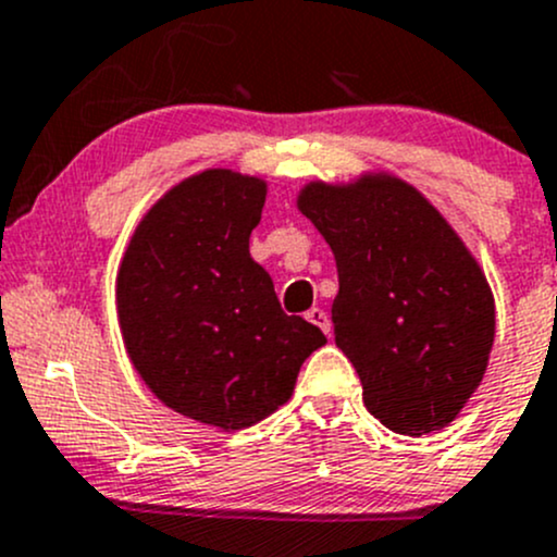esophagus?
I'll return each instance as SVG.
<instances>
[{
    "label": "esophagus",
    "mask_w": 557,
    "mask_h": 557,
    "mask_svg": "<svg viewBox=\"0 0 557 557\" xmlns=\"http://www.w3.org/2000/svg\"><path fill=\"white\" fill-rule=\"evenodd\" d=\"M306 319L311 321V324H317L321 332H324V335H330L332 332V324H330V317H326L324 311H321V308H311V311L306 313Z\"/></svg>",
    "instance_id": "1"
}]
</instances>
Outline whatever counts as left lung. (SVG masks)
Returning a JSON list of instances; mask_svg holds the SVG:
<instances>
[{
    "label": "left lung",
    "mask_w": 557,
    "mask_h": 557,
    "mask_svg": "<svg viewBox=\"0 0 557 557\" xmlns=\"http://www.w3.org/2000/svg\"><path fill=\"white\" fill-rule=\"evenodd\" d=\"M297 209L335 255V343L357 367L367 410L410 437L448 426L483 381L496 335L493 292L472 251L392 174L311 182Z\"/></svg>",
    "instance_id": "left-lung-1"
}]
</instances>
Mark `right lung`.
Here are the masks:
<instances>
[{"instance_id":"obj_1","label":"right lung","mask_w":557,"mask_h":557,"mask_svg":"<svg viewBox=\"0 0 557 557\" xmlns=\"http://www.w3.org/2000/svg\"><path fill=\"white\" fill-rule=\"evenodd\" d=\"M268 185L209 169L141 216L117 271L125 351L171 410L236 432L289 403L297 372L326 343L286 317L249 255Z\"/></svg>"}]
</instances>
